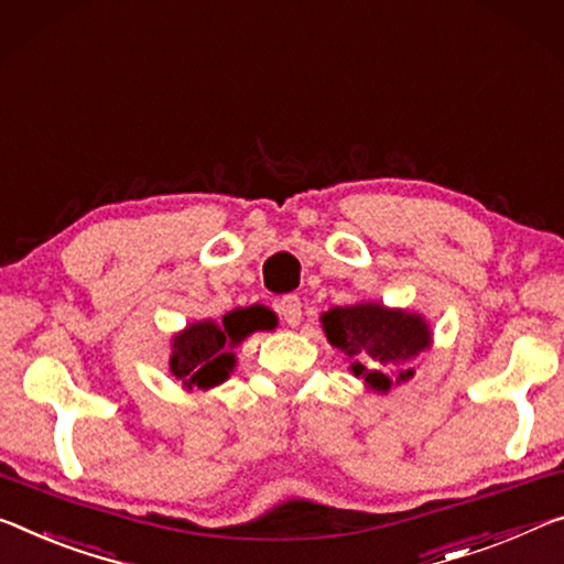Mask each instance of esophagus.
I'll list each match as a JSON object with an SVG mask.
<instances>
[{
    "label": "esophagus",
    "instance_id": "1",
    "mask_svg": "<svg viewBox=\"0 0 564 564\" xmlns=\"http://www.w3.org/2000/svg\"><path fill=\"white\" fill-rule=\"evenodd\" d=\"M279 314L289 326H299L301 324V299L299 296H283L279 301Z\"/></svg>",
    "mask_w": 564,
    "mask_h": 564
}]
</instances>
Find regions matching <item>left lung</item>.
<instances>
[{
  "mask_svg": "<svg viewBox=\"0 0 564 564\" xmlns=\"http://www.w3.org/2000/svg\"><path fill=\"white\" fill-rule=\"evenodd\" d=\"M318 321L328 344L346 356L348 371L373 394H389L414 379L411 361L434 344L432 326L422 314L379 301L334 306Z\"/></svg>",
  "mask_w": 564,
  "mask_h": 564,
  "instance_id": "8db88e82",
  "label": "left lung"
}]
</instances>
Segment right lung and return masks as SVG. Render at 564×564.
I'll list each match as a JSON object with an SVG mask.
<instances>
[{
	"label": "right lung",
	"instance_id": "1",
	"mask_svg": "<svg viewBox=\"0 0 564 564\" xmlns=\"http://www.w3.org/2000/svg\"><path fill=\"white\" fill-rule=\"evenodd\" d=\"M279 318L265 306L234 308L220 321H193L170 338V373L187 391L216 389L236 369L234 348L256 330H273Z\"/></svg>",
	"mask_w": 564,
	"mask_h": 564
}]
</instances>
